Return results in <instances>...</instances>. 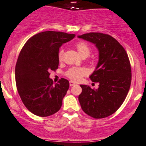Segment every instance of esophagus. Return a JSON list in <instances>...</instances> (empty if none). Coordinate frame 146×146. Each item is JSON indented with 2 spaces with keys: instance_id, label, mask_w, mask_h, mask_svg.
Listing matches in <instances>:
<instances>
[{
  "instance_id": "34e87169",
  "label": "esophagus",
  "mask_w": 146,
  "mask_h": 146,
  "mask_svg": "<svg viewBox=\"0 0 146 146\" xmlns=\"http://www.w3.org/2000/svg\"><path fill=\"white\" fill-rule=\"evenodd\" d=\"M70 86H74V85H76V84L75 82H73V81H70Z\"/></svg>"
}]
</instances>
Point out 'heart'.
I'll list each match as a JSON object with an SVG mask.
<instances>
[{"mask_svg":"<svg viewBox=\"0 0 146 146\" xmlns=\"http://www.w3.org/2000/svg\"><path fill=\"white\" fill-rule=\"evenodd\" d=\"M76 49L82 57H89L92 52V48L90 46L86 43V42L81 41L77 43L76 45ZM64 51L63 49L60 50L58 54V60L59 61H62L63 59ZM88 71L85 68H70L66 72L67 77L70 78V80L74 81H78L81 80L83 76L87 75Z\"/></svg>","mask_w":146,"mask_h":146,"instance_id":"obj_1","label":"heart"}]
</instances>
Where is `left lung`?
Here are the masks:
<instances>
[{"label": "left lung", "instance_id": "left-lung-1", "mask_svg": "<svg viewBox=\"0 0 146 146\" xmlns=\"http://www.w3.org/2000/svg\"><path fill=\"white\" fill-rule=\"evenodd\" d=\"M78 37L95 44L99 51L98 65L89 77L93 82L99 83V87L80 85V105L84 112L94 119L108 117L120 108L129 90L132 70L128 55L108 34L89 33Z\"/></svg>", "mask_w": 146, "mask_h": 146}]
</instances>
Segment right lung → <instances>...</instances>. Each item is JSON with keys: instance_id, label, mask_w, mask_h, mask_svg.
<instances>
[{"instance_id": "right-lung-1", "label": "right lung", "mask_w": 146, "mask_h": 146, "mask_svg": "<svg viewBox=\"0 0 146 146\" xmlns=\"http://www.w3.org/2000/svg\"><path fill=\"white\" fill-rule=\"evenodd\" d=\"M75 36L45 31L33 35L22 47L16 64V84L23 104L35 115L46 117L61 108L69 81L61 78L54 84L49 75L58 68L60 46Z\"/></svg>"}]
</instances>
